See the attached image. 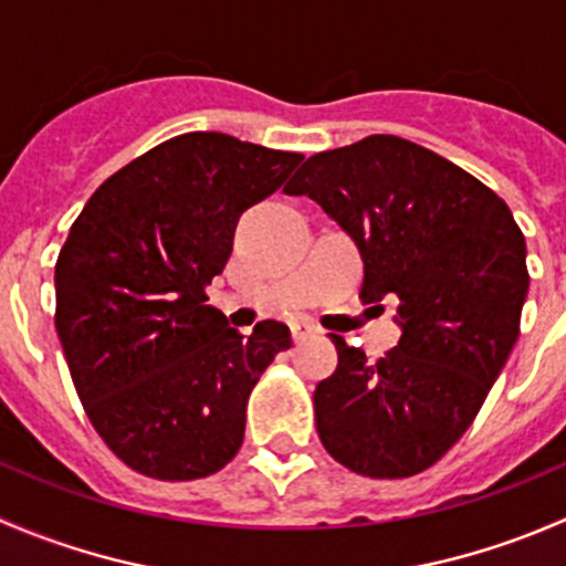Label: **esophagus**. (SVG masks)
<instances>
[{
	"instance_id": "34e87169",
	"label": "esophagus",
	"mask_w": 566,
	"mask_h": 566,
	"mask_svg": "<svg viewBox=\"0 0 566 566\" xmlns=\"http://www.w3.org/2000/svg\"><path fill=\"white\" fill-rule=\"evenodd\" d=\"M290 331H293V339H295V342H306V339H310V336H317V334H319L315 325L304 323V319H301V323L290 325Z\"/></svg>"
}]
</instances>
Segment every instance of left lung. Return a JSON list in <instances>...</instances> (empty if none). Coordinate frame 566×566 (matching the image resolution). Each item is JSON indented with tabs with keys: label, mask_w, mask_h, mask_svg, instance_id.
Returning <instances> with one entry per match:
<instances>
[{
	"label": "left lung",
	"mask_w": 566,
	"mask_h": 566,
	"mask_svg": "<svg viewBox=\"0 0 566 566\" xmlns=\"http://www.w3.org/2000/svg\"><path fill=\"white\" fill-rule=\"evenodd\" d=\"M306 193L356 241L364 304L397 301V347L339 364L315 389L317 436L353 473L405 479L471 427L504 369L528 293L526 238L504 199L438 153L375 134L306 158Z\"/></svg>",
	"instance_id": "left-lung-1"
}]
</instances>
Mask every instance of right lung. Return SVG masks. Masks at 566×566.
Masks as SVG:
<instances>
[{"label": "right lung", "mask_w": 566, "mask_h": 566, "mask_svg": "<svg viewBox=\"0 0 566 566\" xmlns=\"http://www.w3.org/2000/svg\"><path fill=\"white\" fill-rule=\"evenodd\" d=\"M216 130L161 142L87 199L54 268V325L95 432L136 473L188 482L221 471L249 394L290 328L238 334L205 287L224 271L241 213L301 164Z\"/></svg>", "instance_id": "right-lung-1"}]
</instances>
